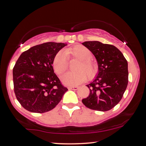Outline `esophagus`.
<instances>
[{
	"label": "esophagus",
	"mask_w": 146,
	"mask_h": 146,
	"mask_svg": "<svg viewBox=\"0 0 146 146\" xmlns=\"http://www.w3.org/2000/svg\"><path fill=\"white\" fill-rule=\"evenodd\" d=\"M78 89V86H72V87H68V90H76Z\"/></svg>",
	"instance_id": "obj_1"
}]
</instances>
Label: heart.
Instances as JSON below:
<instances>
[{
    "mask_svg": "<svg viewBox=\"0 0 146 146\" xmlns=\"http://www.w3.org/2000/svg\"><path fill=\"white\" fill-rule=\"evenodd\" d=\"M73 56L80 60L77 70L75 73L68 72L62 76V82L66 86H75L80 84L86 80V75L89 78L95 76L97 73V67L91 61V52L86 47L77 45L60 51L56 54L53 60V68L55 73L59 75L63 74L68 69V56Z\"/></svg>",
    "mask_w": 146,
    "mask_h": 146,
    "instance_id": "b5f03b06",
    "label": "heart"
}]
</instances>
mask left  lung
<instances>
[{"label": "left lung", "mask_w": 146, "mask_h": 146, "mask_svg": "<svg viewBox=\"0 0 146 146\" xmlns=\"http://www.w3.org/2000/svg\"><path fill=\"white\" fill-rule=\"evenodd\" d=\"M96 58L98 73L87 85L90 95L82 100L91 110L107 111L122 99L128 84V64L122 52L115 46L98 41L82 43Z\"/></svg>", "instance_id": "8db88e82"}]
</instances>
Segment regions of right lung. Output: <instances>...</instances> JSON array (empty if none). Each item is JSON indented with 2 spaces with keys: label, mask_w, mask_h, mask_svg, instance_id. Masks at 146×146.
<instances>
[{
  "label": "right lung",
  "mask_w": 146,
  "mask_h": 146,
  "mask_svg": "<svg viewBox=\"0 0 146 146\" xmlns=\"http://www.w3.org/2000/svg\"><path fill=\"white\" fill-rule=\"evenodd\" d=\"M67 44L46 42L31 47L17 60L13 70L14 91L22 106L33 113L49 111L68 89L54 73L53 60Z\"/></svg>",
  "instance_id": "add662e5"
}]
</instances>
